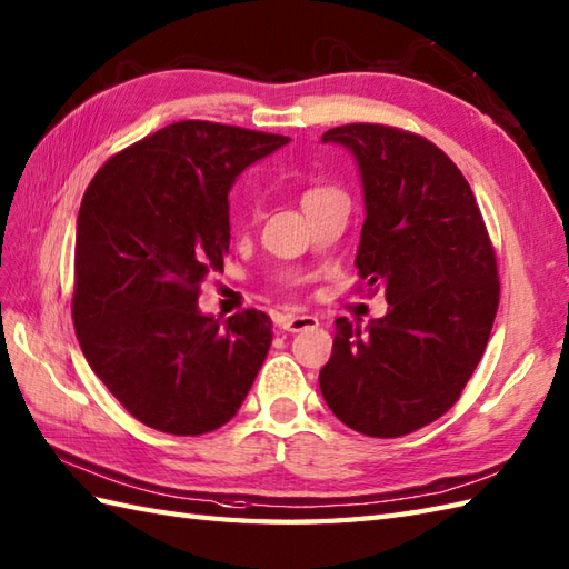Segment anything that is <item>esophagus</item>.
I'll return each mask as SVG.
<instances>
[{"mask_svg": "<svg viewBox=\"0 0 569 569\" xmlns=\"http://www.w3.org/2000/svg\"><path fill=\"white\" fill-rule=\"evenodd\" d=\"M276 325H279L283 332H302V329H312L320 325V320L312 315H279L276 317Z\"/></svg>", "mask_w": 569, "mask_h": 569, "instance_id": "34e87169", "label": "esophagus"}]
</instances>
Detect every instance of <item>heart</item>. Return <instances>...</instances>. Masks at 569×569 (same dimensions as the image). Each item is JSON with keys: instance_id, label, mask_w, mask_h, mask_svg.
<instances>
[{"instance_id": "heart-1", "label": "heart", "mask_w": 569, "mask_h": 569, "mask_svg": "<svg viewBox=\"0 0 569 569\" xmlns=\"http://www.w3.org/2000/svg\"><path fill=\"white\" fill-rule=\"evenodd\" d=\"M329 191H335V189H327V187H315V189L306 191V196H302V203L310 201V198H317V196H322V193H329Z\"/></svg>"}]
</instances>
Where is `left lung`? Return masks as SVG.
<instances>
[{"instance_id": "obj_1", "label": "left lung", "mask_w": 569, "mask_h": 569, "mask_svg": "<svg viewBox=\"0 0 569 569\" xmlns=\"http://www.w3.org/2000/svg\"><path fill=\"white\" fill-rule=\"evenodd\" d=\"M322 142L359 162L356 269L390 310L366 329L339 317L320 390L353 431L398 439L446 415L478 368L499 306L495 247L470 183L427 138L349 123Z\"/></svg>"}]
</instances>
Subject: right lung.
<instances>
[{
	"mask_svg": "<svg viewBox=\"0 0 569 569\" xmlns=\"http://www.w3.org/2000/svg\"><path fill=\"white\" fill-rule=\"evenodd\" d=\"M290 138L179 121L113 154L84 191L74 244V332L113 398L174 436L220 429L271 347V317L220 322L201 283L230 247L234 177Z\"/></svg>",
	"mask_w": 569,
	"mask_h": 569,
	"instance_id": "1",
	"label": "right lung"
}]
</instances>
